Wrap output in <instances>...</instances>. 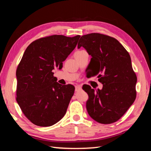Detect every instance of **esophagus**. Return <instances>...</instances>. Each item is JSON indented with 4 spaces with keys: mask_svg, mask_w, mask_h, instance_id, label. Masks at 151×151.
<instances>
[{
    "mask_svg": "<svg viewBox=\"0 0 151 151\" xmlns=\"http://www.w3.org/2000/svg\"><path fill=\"white\" fill-rule=\"evenodd\" d=\"M81 89V86L80 85H76V86H75V90H76V91H78V90H79Z\"/></svg>",
    "mask_w": 151,
    "mask_h": 151,
    "instance_id": "1",
    "label": "esophagus"
}]
</instances>
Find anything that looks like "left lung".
Segmentation results:
<instances>
[{"label": "left lung", "instance_id": "obj_1", "mask_svg": "<svg viewBox=\"0 0 151 151\" xmlns=\"http://www.w3.org/2000/svg\"><path fill=\"white\" fill-rule=\"evenodd\" d=\"M83 47L91 56V76L98 75L101 89L89 85L86 108L89 115L103 124H110L124 115L136 98L137 76L129 53L115 38L99 33L82 36L77 48Z\"/></svg>", "mask_w": 151, "mask_h": 151}]
</instances>
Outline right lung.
<instances>
[{"label": "right lung", "instance_id": "right-lung-1", "mask_svg": "<svg viewBox=\"0 0 151 151\" xmlns=\"http://www.w3.org/2000/svg\"><path fill=\"white\" fill-rule=\"evenodd\" d=\"M80 35H52L35 40L27 47L16 70V101L33 124L50 127L65 115L75 88L62 86L53 76L74 50Z\"/></svg>", "mask_w": 151, "mask_h": 151}]
</instances>
